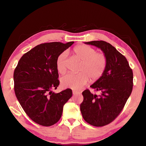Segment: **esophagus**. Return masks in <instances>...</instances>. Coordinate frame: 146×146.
Wrapping results in <instances>:
<instances>
[{
  "label": "esophagus",
  "instance_id": "1",
  "mask_svg": "<svg viewBox=\"0 0 146 146\" xmlns=\"http://www.w3.org/2000/svg\"><path fill=\"white\" fill-rule=\"evenodd\" d=\"M80 92L78 91H72V94L73 95H76L77 94H80Z\"/></svg>",
  "mask_w": 146,
  "mask_h": 146
}]
</instances>
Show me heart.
<instances>
[{"mask_svg": "<svg viewBox=\"0 0 146 146\" xmlns=\"http://www.w3.org/2000/svg\"><path fill=\"white\" fill-rule=\"evenodd\" d=\"M74 54L82 61L77 74L69 73L61 78L63 86L73 90H80L85 85L90 78L91 80L99 79L104 73L107 67V59L103 53L97 52L93 47L88 45H79L74 47ZM67 52L60 54L56 59V69L60 74L66 70Z\"/></svg>", "mask_w": 146, "mask_h": 146, "instance_id": "b5f03b06", "label": "heart"}]
</instances>
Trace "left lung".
I'll use <instances>...</instances> for the list:
<instances>
[{"instance_id":"8db88e82","label":"left lung","mask_w":146,"mask_h":146,"mask_svg":"<svg viewBox=\"0 0 146 146\" xmlns=\"http://www.w3.org/2000/svg\"><path fill=\"white\" fill-rule=\"evenodd\" d=\"M104 52L107 59L102 76L91 88L99 91L92 94L89 90L82 92L80 111L85 121L96 127H102L114 121L121 112L133 89V72L125 57L110 43L104 41L85 42Z\"/></svg>"}]
</instances>
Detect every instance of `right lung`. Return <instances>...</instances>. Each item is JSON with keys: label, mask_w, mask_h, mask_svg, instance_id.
<instances>
[{"label": "right lung", "mask_w": 146, "mask_h": 146, "mask_svg": "<svg viewBox=\"0 0 146 146\" xmlns=\"http://www.w3.org/2000/svg\"><path fill=\"white\" fill-rule=\"evenodd\" d=\"M74 42L41 44L21 57L15 69V92L28 116L38 124L48 127L58 122L64 105L72 96L68 88L59 93L56 61L58 55Z\"/></svg>", "instance_id": "right-lung-1"}]
</instances>
